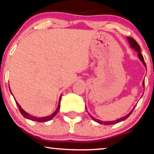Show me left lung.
Returning <instances> with one entry per match:
<instances>
[{
    "instance_id": "obj_1",
    "label": "left lung",
    "mask_w": 154,
    "mask_h": 154,
    "mask_svg": "<svg viewBox=\"0 0 154 154\" xmlns=\"http://www.w3.org/2000/svg\"><path fill=\"white\" fill-rule=\"evenodd\" d=\"M128 40L129 41V43H130V45H131L132 48H133L134 49H135V51H137V52H138V56H139V59L141 60V61H142L143 63L146 66V63H145V61H144V59H143V55L140 54V45H138V43H137V42L135 41V40H134L132 38H130V37H128ZM143 86H145V81L143 82ZM135 109V108H134ZM132 111L130 113V114H128V115L124 116V117L121 118V119H119L117 120H115V121H111V122H103V121H100L99 119H95L94 117H93V116H91V117L93 119L94 121L100 124V125H114V124H116V123H119L120 122L122 121H124V120H125L127 119V118H128L129 116H130V114H132Z\"/></svg>"
}]
</instances>
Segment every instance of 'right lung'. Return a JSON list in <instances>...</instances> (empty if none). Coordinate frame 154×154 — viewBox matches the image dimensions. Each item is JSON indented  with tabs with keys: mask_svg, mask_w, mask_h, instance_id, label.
Segmentation results:
<instances>
[{
	"mask_svg": "<svg viewBox=\"0 0 154 154\" xmlns=\"http://www.w3.org/2000/svg\"><path fill=\"white\" fill-rule=\"evenodd\" d=\"M11 91V90H10ZM61 97H60V100H59V106H58V108L57 109H56V111H55L54 113H53L52 114H51V116H45V117H43V118H38V117H35V116H32L31 115H29V114H27V113L26 112V111H24L23 109L21 108L20 106L19 105V103H17V101H16V103H17V106H18V108L19 109V111H20L21 114H22V116H24V117L26 118V119H30V120H32V121H36V122H48L49 121V120L52 119L56 115V114L58 113V111H59V109H60V101H61Z\"/></svg>",
	"mask_w": 154,
	"mask_h": 154,
	"instance_id": "obj_1",
	"label": "right lung"
}]
</instances>
